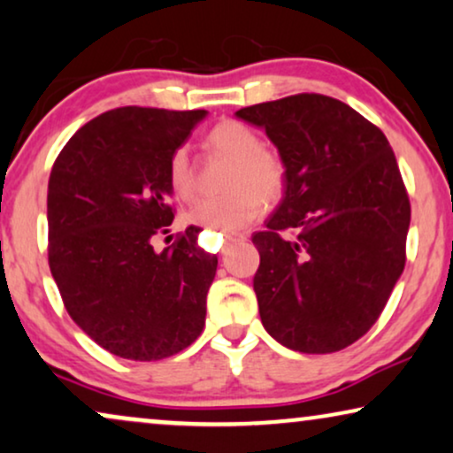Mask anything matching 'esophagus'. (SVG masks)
Segmentation results:
<instances>
[{
	"label": "esophagus",
	"mask_w": 453,
	"mask_h": 453,
	"mask_svg": "<svg viewBox=\"0 0 453 453\" xmlns=\"http://www.w3.org/2000/svg\"><path fill=\"white\" fill-rule=\"evenodd\" d=\"M239 239L241 237H237V234H225V239H222V241H225V245H222V251H225L226 245H231L233 241H239Z\"/></svg>",
	"instance_id": "1"
}]
</instances>
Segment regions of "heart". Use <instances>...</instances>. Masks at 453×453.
Instances as JSON below:
<instances>
[{
    "label": "heart",
    "mask_w": 453,
    "mask_h": 453,
    "mask_svg": "<svg viewBox=\"0 0 453 453\" xmlns=\"http://www.w3.org/2000/svg\"><path fill=\"white\" fill-rule=\"evenodd\" d=\"M214 152L233 160L228 173V194L197 202L188 212L194 225L219 233H234L257 219L264 200L274 202L282 196L287 169L276 152L265 150L256 129L241 121H220L206 135ZM169 185L181 200H191L197 191V173L189 150L179 146L169 158Z\"/></svg>",
    "instance_id": "heart-1"
}]
</instances>
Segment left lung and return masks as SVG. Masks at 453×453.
I'll list each match as a JSON object with an SVG mask.
<instances>
[{
  "label": "left lung",
  "mask_w": 453,
  "mask_h": 453,
  "mask_svg": "<svg viewBox=\"0 0 453 453\" xmlns=\"http://www.w3.org/2000/svg\"><path fill=\"white\" fill-rule=\"evenodd\" d=\"M234 115L265 129L287 169L282 202L251 237L265 332L307 355L342 350L371 330L406 264L411 202L392 146L361 113L324 95Z\"/></svg>",
  "instance_id": "1"
}]
</instances>
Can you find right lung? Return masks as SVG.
I'll return each instance as SVG.
<instances>
[{"label":"right lung","instance_id":"1","mask_svg":"<svg viewBox=\"0 0 453 453\" xmlns=\"http://www.w3.org/2000/svg\"><path fill=\"white\" fill-rule=\"evenodd\" d=\"M206 111L119 107L80 127L55 160L47 191L49 268L70 318L111 355L160 361L206 324L219 257L188 226L171 247L169 158Z\"/></svg>","mask_w":453,"mask_h":453}]
</instances>
